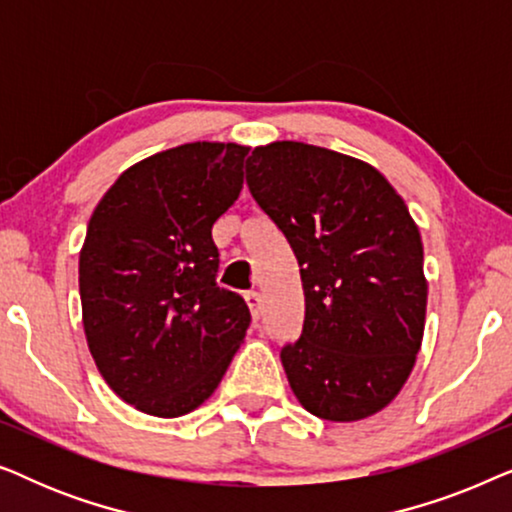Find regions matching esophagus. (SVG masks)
Here are the masks:
<instances>
[{
    "label": "esophagus",
    "instance_id": "obj_1",
    "mask_svg": "<svg viewBox=\"0 0 512 512\" xmlns=\"http://www.w3.org/2000/svg\"><path fill=\"white\" fill-rule=\"evenodd\" d=\"M244 300H247L249 310H251V317L258 319V312H261V296H258L256 291H249L247 296H244Z\"/></svg>",
    "mask_w": 512,
    "mask_h": 512
}]
</instances>
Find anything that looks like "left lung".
<instances>
[{"instance_id": "8db88e82", "label": "left lung", "mask_w": 512, "mask_h": 512, "mask_svg": "<svg viewBox=\"0 0 512 512\" xmlns=\"http://www.w3.org/2000/svg\"><path fill=\"white\" fill-rule=\"evenodd\" d=\"M247 184L300 265L303 333L282 349L298 403L328 422L387 408L422 349L429 293L408 205L373 165L305 142L256 146Z\"/></svg>"}]
</instances>
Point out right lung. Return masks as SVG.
<instances>
[{"mask_svg": "<svg viewBox=\"0 0 512 512\" xmlns=\"http://www.w3.org/2000/svg\"><path fill=\"white\" fill-rule=\"evenodd\" d=\"M249 146L191 142L130 165L97 202L79 254L83 331L111 391L153 417L207 401L249 307L216 286L212 226L240 198Z\"/></svg>", "mask_w": 512, "mask_h": 512, "instance_id": "add662e5", "label": "right lung"}]
</instances>
